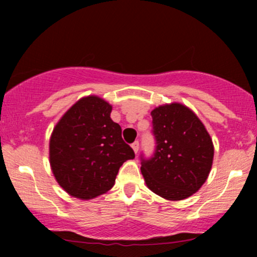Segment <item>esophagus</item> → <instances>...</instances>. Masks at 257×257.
I'll list each match as a JSON object with an SVG mask.
<instances>
[{
    "mask_svg": "<svg viewBox=\"0 0 257 257\" xmlns=\"http://www.w3.org/2000/svg\"><path fill=\"white\" fill-rule=\"evenodd\" d=\"M132 147H133V150H134V152L138 153V151H139V141H134V143L132 144Z\"/></svg>",
    "mask_w": 257,
    "mask_h": 257,
    "instance_id": "esophagus-1",
    "label": "esophagus"
}]
</instances>
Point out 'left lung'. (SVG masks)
<instances>
[{
  "label": "left lung",
  "mask_w": 257,
  "mask_h": 257,
  "mask_svg": "<svg viewBox=\"0 0 257 257\" xmlns=\"http://www.w3.org/2000/svg\"><path fill=\"white\" fill-rule=\"evenodd\" d=\"M156 146L151 157L140 155L147 187L169 200L192 196L204 184L214 158L210 135L198 117L181 104L151 112Z\"/></svg>",
  "instance_id": "8db88e82"
}]
</instances>
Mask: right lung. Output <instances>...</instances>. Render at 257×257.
I'll list each match as a JSON object with an SVG mask.
<instances>
[{"label": "right lung", "mask_w": 257, "mask_h": 257, "mask_svg": "<svg viewBox=\"0 0 257 257\" xmlns=\"http://www.w3.org/2000/svg\"><path fill=\"white\" fill-rule=\"evenodd\" d=\"M112 107L98 96L76 102L53 131L51 167L59 185L76 198L89 199L107 192L119 168L135 153L111 119Z\"/></svg>", "instance_id": "add662e5"}]
</instances>
